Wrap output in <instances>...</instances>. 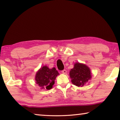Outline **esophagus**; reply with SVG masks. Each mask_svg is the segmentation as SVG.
<instances>
[{"label": "esophagus", "mask_w": 120, "mask_h": 120, "mask_svg": "<svg viewBox=\"0 0 120 120\" xmlns=\"http://www.w3.org/2000/svg\"><path fill=\"white\" fill-rule=\"evenodd\" d=\"M61 72L62 73V74H66V73H67V70H65V69L63 70H62V71H61Z\"/></svg>", "instance_id": "obj_1"}]
</instances>
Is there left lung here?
Segmentation results:
<instances>
[{
    "label": "left lung",
    "mask_w": 120,
    "mask_h": 120,
    "mask_svg": "<svg viewBox=\"0 0 120 120\" xmlns=\"http://www.w3.org/2000/svg\"><path fill=\"white\" fill-rule=\"evenodd\" d=\"M69 76L71 82L77 86L82 87L92 78L90 70L88 66L77 62L70 70Z\"/></svg>",
    "instance_id": "left-lung-1"
}]
</instances>
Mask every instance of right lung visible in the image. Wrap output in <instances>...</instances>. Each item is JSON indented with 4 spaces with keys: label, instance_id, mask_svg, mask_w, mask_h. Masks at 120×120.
Wrapping results in <instances>:
<instances>
[{
    "label": "right lung",
    "instance_id": "obj_1",
    "mask_svg": "<svg viewBox=\"0 0 120 120\" xmlns=\"http://www.w3.org/2000/svg\"><path fill=\"white\" fill-rule=\"evenodd\" d=\"M59 75L55 68H49L46 66L41 68L35 75L36 83L41 87V89L46 88L48 90L51 89L54 84V80Z\"/></svg>",
    "mask_w": 120,
    "mask_h": 120
}]
</instances>
